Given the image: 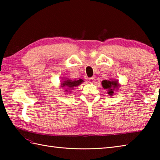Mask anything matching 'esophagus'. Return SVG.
Returning <instances> with one entry per match:
<instances>
[{"label": "esophagus", "mask_w": 160, "mask_h": 160, "mask_svg": "<svg viewBox=\"0 0 160 160\" xmlns=\"http://www.w3.org/2000/svg\"><path fill=\"white\" fill-rule=\"evenodd\" d=\"M89 83H93L95 82V78L91 77L89 78Z\"/></svg>", "instance_id": "34e87169"}]
</instances>
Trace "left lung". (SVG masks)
<instances>
[{
    "mask_svg": "<svg viewBox=\"0 0 160 160\" xmlns=\"http://www.w3.org/2000/svg\"><path fill=\"white\" fill-rule=\"evenodd\" d=\"M102 84L104 89H107V93L110 96H111L114 93L115 89H118V87H120L118 80L112 79H111L110 80H103L102 82Z\"/></svg>",
    "mask_w": 160,
    "mask_h": 160,
    "instance_id": "1",
    "label": "left lung"
}]
</instances>
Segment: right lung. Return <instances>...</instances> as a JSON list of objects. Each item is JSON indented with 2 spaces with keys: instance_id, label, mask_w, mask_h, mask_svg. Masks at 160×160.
Returning <instances> with one entry per match:
<instances>
[{
  "instance_id": "right-lung-1",
  "label": "right lung",
  "mask_w": 160,
  "mask_h": 160,
  "mask_svg": "<svg viewBox=\"0 0 160 160\" xmlns=\"http://www.w3.org/2000/svg\"><path fill=\"white\" fill-rule=\"evenodd\" d=\"M84 81L82 79H79L78 80H64L63 82L61 84V87H64V89H65L64 91L66 92H68V90L70 91H71V90H72L73 89V87H78V85H80V84H82Z\"/></svg>"
}]
</instances>
